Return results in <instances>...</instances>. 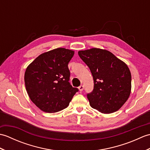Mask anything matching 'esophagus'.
<instances>
[{"instance_id": "34e87169", "label": "esophagus", "mask_w": 150, "mask_h": 150, "mask_svg": "<svg viewBox=\"0 0 150 150\" xmlns=\"http://www.w3.org/2000/svg\"><path fill=\"white\" fill-rule=\"evenodd\" d=\"M79 91H83V90H84V86L81 85L79 87Z\"/></svg>"}]
</instances>
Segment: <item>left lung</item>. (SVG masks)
Instances as JSON below:
<instances>
[{
	"mask_svg": "<svg viewBox=\"0 0 150 150\" xmlns=\"http://www.w3.org/2000/svg\"><path fill=\"white\" fill-rule=\"evenodd\" d=\"M93 75L94 89L87 95L90 106L102 113H111L122 107L131 93L132 75L126 64L106 50L79 51Z\"/></svg>",
	"mask_w": 150,
	"mask_h": 150,
	"instance_id": "1",
	"label": "left lung"
}]
</instances>
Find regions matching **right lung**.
Here are the masks:
<instances>
[{
    "mask_svg": "<svg viewBox=\"0 0 150 150\" xmlns=\"http://www.w3.org/2000/svg\"><path fill=\"white\" fill-rule=\"evenodd\" d=\"M74 53L73 50L59 47L40 54L27 67L24 74L27 93L44 112L65 109L79 91L68 82V63Z\"/></svg>",
    "mask_w": 150,
    "mask_h": 150,
    "instance_id": "add662e5",
    "label": "right lung"
}]
</instances>
